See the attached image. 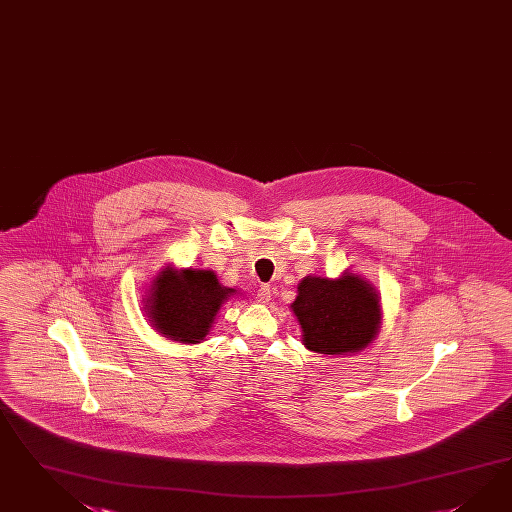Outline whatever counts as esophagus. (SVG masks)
<instances>
[{
  "label": "esophagus",
  "mask_w": 512,
  "mask_h": 512,
  "mask_svg": "<svg viewBox=\"0 0 512 512\" xmlns=\"http://www.w3.org/2000/svg\"><path fill=\"white\" fill-rule=\"evenodd\" d=\"M270 296H272V289H270V285H261V289H259V292H257V298H259V302H261V304L270 302Z\"/></svg>",
  "instance_id": "esophagus-1"
}]
</instances>
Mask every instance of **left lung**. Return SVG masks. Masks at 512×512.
<instances>
[{"label":"left lung","instance_id":"left-lung-1","mask_svg":"<svg viewBox=\"0 0 512 512\" xmlns=\"http://www.w3.org/2000/svg\"><path fill=\"white\" fill-rule=\"evenodd\" d=\"M304 345L318 354L358 352L380 328L378 294L360 277H305L292 304Z\"/></svg>","mask_w":512,"mask_h":512}]
</instances>
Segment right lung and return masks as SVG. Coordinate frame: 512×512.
<instances>
[{
	"label": "right lung",
	"instance_id": "1",
	"mask_svg": "<svg viewBox=\"0 0 512 512\" xmlns=\"http://www.w3.org/2000/svg\"><path fill=\"white\" fill-rule=\"evenodd\" d=\"M151 317L154 326L180 343H199L233 289L221 287L210 270L167 268L152 287Z\"/></svg>",
	"mask_w": 512,
	"mask_h": 512
}]
</instances>
